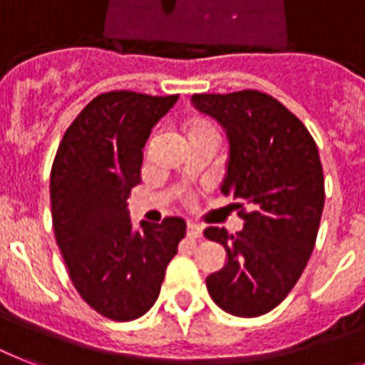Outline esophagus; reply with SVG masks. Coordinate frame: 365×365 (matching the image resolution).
Returning <instances> with one entry per match:
<instances>
[{"mask_svg": "<svg viewBox=\"0 0 365 365\" xmlns=\"http://www.w3.org/2000/svg\"><path fill=\"white\" fill-rule=\"evenodd\" d=\"M187 235L189 237H193V239H199L200 235H202V227L193 222H187Z\"/></svg>", "mask_w": 365, "mask_h": 365, "instance_id": "34e87169", "label": "esophagus"}]
</instances>
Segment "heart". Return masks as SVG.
I'll list each match as a JSON object with an SVG mask.
<instances>
[{"label": "heart", "instance_id": "1", "mask_svg": "<svg viewBox=\"0 0 365 365\" xmlns=\"http://www.w3.org/2000/svg\"><path fill=\"white\" fill-rule=\"evenodd\" d=\"M205 126H208V125H195L193 128H205ZM193 128H191V130H193Z\"/></svg>", "mask_w": 365, "mask_h": 365}]
</instances>
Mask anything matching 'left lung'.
Listing matches in <instances>:
<instances>
[{"instance_id":"1","label":"left lung","mask_w":365,"mask_h":365,"mask_svg":"<svg viewBox=\"0 0 365 365\" xmlns=\"http://www.w3.org/2000/svg\"><path fill=\"white\" fill-rule=\"evenodd\" d=\"M191 104L225 130L229 155L220 189L248 208L240 212L239 233L205 229L227 254L206 288L229 314L261 317L292 292L317 242L324 210L318 148L305 125L269 94H193Z\"/></svg>"}]
</instances>
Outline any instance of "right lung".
Masks as SVG:
<instances>
[{"mask_svg": "<svg viewBox=\"0 0 365 365\" xmlns=\"http://www.w3.org/2000/svg\"><path fill=\"white\" fill-rule=\"evenodd\" d=\"M178 102L130 91L100 94L66 130L51 170L53 225L70 278L102 317L128 322L153 307L185 235L182 217L134 225L128 193L143 145Z\"/></svg>", "mask_w": 365, "mask_h": 365, "instance_id": "obj_1", "label": "right lung"}]
</instances>
